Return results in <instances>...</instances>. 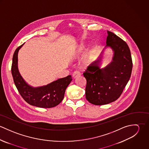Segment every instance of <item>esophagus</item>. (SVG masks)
Returning a JSON list of instances; mask_svg holds the SVG:
<instances>
[{
	"label": "esophagus",
	"mask_w": 149,
	"mask_h": 149,
	"mask_svg": "<svg viewBox=\"0 0 149 149\" xmlns=\"http://www.w3.org/2000/svg\"><path fill=\"white\" fill-rule=\"evenodd\" d=\"M80 74H81V73H80V72L79 71H78V70H75V71L73 72L72 76H73V77L74 78H76V77L80 76Z\"/></svg>",
	"instance_id": "obj_1"
}]
</instances>
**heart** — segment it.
<instances>
[{
	"mask_svg": "<svg viewBox=\"0 0 149 149\" xmlns=\"http://www.w3.org/2000/svg\"><path fill=\"white\" fill-rule=\"evenodd\" d=\"M85 61H86V62H88V58H86Z\"/></svg>",
	"mask_w": 149,
	"mask_h": 149,
	"instance_id": "obj_1",
	"label": "heart"
}]
</instances>
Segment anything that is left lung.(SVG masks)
Segmentation results:
<instances>
[{
  "mask_svg": "<svg viewBox=\"0 0 149 149\" xmlns=\"http://www.w3.org/2000/svg\"><path fill=\"white\" fill-rule=\"evenodd\" d=\"M107 46L114 51L112 61L106 67L98 66L99 60L88 66L83 73L86 80L85 96L91 103L101 106L117 100L130 78L132 61L129 47L125 41L107 31Z\"/></svg>",
  "mask_w": 149,
  "mask_h": 149,
  "instance_id": "obj_1",
  "label": "left lung"
}]
</instances>
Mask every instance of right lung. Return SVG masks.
Here are the masks:
<instances>
[{
    "mask_svg": "<svg viewBox=\"0 0 149 149\" xmlns=\"http://www.w3.org/2000/svg\"><path fill=\"white\" fill-rule=\"evenodd\" d=\"M23 44L15 50L11 66L14 82L19 94L27 103L34 106L52 108L57 106L64 99L65 90L72 80L71 75L41 87L33 88L27 85L23 80L18 69V53Z\"/></svg>",
    "mask_w": 149,
    "mask_h": 149,
    "instance_id": "1",
    "label": "right lung"
}]
</instances>
